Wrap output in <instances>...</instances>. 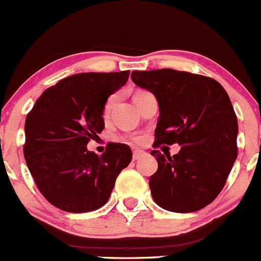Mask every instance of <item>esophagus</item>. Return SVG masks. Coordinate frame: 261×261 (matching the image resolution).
Masks as SVG:
<instances>
[{
	"label": "esophagus",
	"instance_id": "34e87169",
	"mask_svg": "<svg viewBox=\"0 0 261 261\" xmlns=\"http://www.w3.org/2000/svg\"><path fill=\"white\" fill-rule=\"evenodd\" d=\"M144 154H146V152L142 151V149H136V151L133 152V160H139L141 157H143Z\"/></svg>",
	"mask_w": 261,
	"mask_h": 261
}]
</instances>
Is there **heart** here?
<instances>
[{"label":"heart","instance_id":"1","mask_svg":"<svg viewBox=\"0 0 261 261\" xmlns=\"http://www.w3.org/2000/svg\"><path fill=\"white\" fill-rule=\"evenodd\" d=\"M115 101H117V95H112V96L107 100V102H105V107H104L105 117H108V115L110 114V112H112ZM132 141H133L134 143H142V142H143V138H142V137H133V138H132Z\"/></svg>","mask_w":261,"mask_h":261}]
</instances>
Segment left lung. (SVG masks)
<instances>
[{
    "instance_id": "obj_1",
    "label": "left lung",
    "mask_w": 261,
    "mask_h": 261,
    "mask_svg": "<svg viewBox=\"0 0 261 261\" xmlns=\"http://www.w3.org/2000/svg\"><path fill=\"white\" fill-rule=\"evenodd\" d=\"M130 77L159 102L153 146L181 147L172 157L151 152L159 164L148 181L154 203L176 213L202 210L223 189L237 157L239 124L226 90L211 77L171 68Z\"/></svg>"
}]
</instances>
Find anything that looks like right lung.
Returning a JSON list of instances; mask_svg holds the SVG:
<instances>
[{
    "instance_id": "obj_1",
    "label": "right lung",
    "mask_w": 261,
    "mask_h": 261,
    "mask_svg": "<svg viewBox=\"0 0 261 261\" xmlns=\"http://www.w3.org/2000/svg\"><path fill=\"white\" fill-rule=\"evenodd\" d=\"M129 71L66 77L43 92L25 120L24 157L38 189L54 207L91 212L109 199L118 175L132 161L129 146L109 143L101 156L87 149L104 129L108 97Z\"/></svg>"
}]
</instances>
